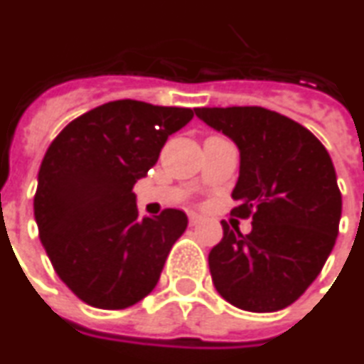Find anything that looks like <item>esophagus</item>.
Instances as JSON below:
<instances>
[{
    "label": "esophagus",
    "mask_w": 364,
    "mask_h": 364,
    "mask_svg": "<svg viewBox=\"0 0 364 364\" xmlns=\"http://www.w3.org/2000/svg\"><path fill=\"white\" fill-rule=\"evenodd\" d=\"M200 221H202V215H198V213H188V225L191 227H196Z\"/></svg>",
    "instance_id": "esophagus-1"
}]
</instances>
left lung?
Returning a JSON list of instances; mask_svg holds the SVG:
<instances>
[{"label": "left lung", "instance_id": "obj_1", "mask_svg": "<svg viewBox=\"0 0 364 364\" xmlns=\"http://www.w3.org/2000/svg\"><path fill=\"white\" fill-rule=\"evenodd\" d=\"M237 143L240 176L231 215L252 218V232L223 221L208 263L213 287L238 309L271 313L309 288L338 237L342 193L328 151L307 127L262 107L194 108Z\"/></svg>", "mask_w": 364, "mask_h": 364}]
</instances>
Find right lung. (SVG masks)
Segmentation results:
<instances>
[{"label":"right lung","mask_w":364,"mask_h":364,"mask_svg":"<svg viewBox=\"0 0 364 364\" xmlns=\"http://www.w3.org/2000/svg\"><path fill=\"white\" fill-rule=\"evenodd\" d=\"M193 116L132 99L105 102L47 149L34 196L40 240L60 281L87 305L126 309L156 287L187 215L166 208L139 219L132 191Z\"/></svg>","instance_id":"obj_1"}]
</instances>
